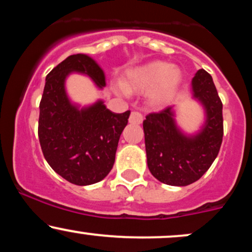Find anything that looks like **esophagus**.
<instances>
[{
    "label": "esophagus",
    "mask_w": 252,
    "mask_h": 252,
    "mask_svg": "<svg viewBox=\"0 0 252 252\" xmlns=\"http://www.w3.org/2000/svg\"><path fill=\"white\" fill-rule=\"evenodd\" d=\"M129 122L131 124H141L143 122V115L141 112L132 111L129 117Z\"/></svg>",
    "instance_id": "esophagus-1"
}]
</instances>
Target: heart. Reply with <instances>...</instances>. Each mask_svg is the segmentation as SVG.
I'll use <instances>...</instances> for the list:
<instances>
[{
    "mask_svg": "<svg viewBox=\"0 0 252 252\" xmlns=\"http://www.w3.org/2000/svg\"><path fill=\"white\" fill-rule=\"evenodd\" d=\"M181 82V72L175 66L163 62H150L126 72L122 85L123 94L147 92L153 105H162L175 94Z\"/></svg>",
    "mask_w": 252,
    "mask_h": 252,
    "instance_id": "b5f03b06",
    "label": "heart"
}]
</instances>
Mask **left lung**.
Wrapping results in <instances>:
<instances>
[{
  "label": "left lung",
  "mask_w": 252,
  "mask_h": 252,
  "mask_svg": "<svg viewBox=\"0 0 252 252\" xmlns=\"http://www.w3.org/2000/svg\"><path fill=\"white\" fill-rule=\"evenodd\" d=\"M192 92L205 111V122L196 134L181 131L173 106L149 114L143 121L148 168L158 181L170 186H187L199 180L221 146L222 104L212 77L202 68L193 77Z\"/></svg>",
  "instance_id": "obj_1"
}]
</instances>
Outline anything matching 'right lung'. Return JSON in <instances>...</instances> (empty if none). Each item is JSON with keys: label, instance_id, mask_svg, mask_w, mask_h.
<instances>
[{"label": "right lung", "instance_id": "right-lung-1", "mask_svg": "<svg viewBox=\"0 0 252 252\" xmlns=\"http://www.w3.org/2000/svg\"><path fill=\"white\" fill-rule=\"evenodd\" d=\"M86 74L98 89L105 86L100 66L86 54H73L46 77L40 102L39 141L46 161L62 178L78 186L103 180L115 163V155L130 111L115 114L97 100L79 108L66 94V78Z\"/></svg>", "mask_w": 252, "mask_h": 252}]
</instances>
